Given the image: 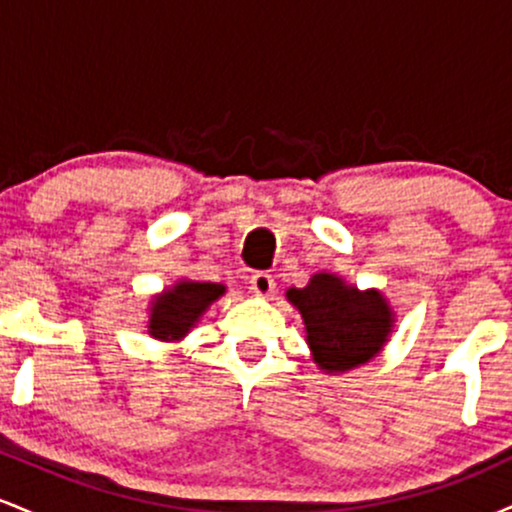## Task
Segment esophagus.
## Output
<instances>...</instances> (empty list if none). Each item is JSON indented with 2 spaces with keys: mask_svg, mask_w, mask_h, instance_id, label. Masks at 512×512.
<instances>
[{
  "mask_svg": "<svg viewBox=\"0 0 512 512\" xmlns=\"http://www.w3.org/2000/svg\"><path fill=\"white\" fill-rule=\"evenodd\" d=\"M250 289H252V293H255V296H262V298L272 296L274 289H276L272 274H267V272H255V274H252L250 276Z\"/></svg>",
  "mask_w": 512,
  "mask_h": 512,
  "instance_id": "esophagus-1",
  "label": "esophagus"
}]
</instances>
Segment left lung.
<instances>
[{
    "mask_svg": "<svg viewBox=\"0 0 512 512\" xmlns=\"http://www.w3.org/2000/svg\"><path fill=\"white\" fill-rule=\"evenodd\" d=\"M286 298L305 322V342L325 373H344L378 356L390 337L395 315L380 291H358L337 274H315Z\"/></svg>",
    "mask_w": 512,
    "mask_h": 512,
    "instance_id": "8db88e82",
    "label": "left lung"
}]
</instances>
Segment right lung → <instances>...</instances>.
<instances>
[{
	"mask_svg": "<svg viewBox=\"0 0 512 512\" xmlns=\"http://www.w3.org/2000/svg\"><path fill=\"white\" fill-rule=\"evenodd\" d=\"M226 293L223 284L182 279L151 301L149 334L161 342H178L195 327L216 298Z\"/></svg>",
	"mask_w": 512,
	"mask_h": 512,
	"instance_id": "add662e5",
	"label": "right lung"
}]
</instances>
